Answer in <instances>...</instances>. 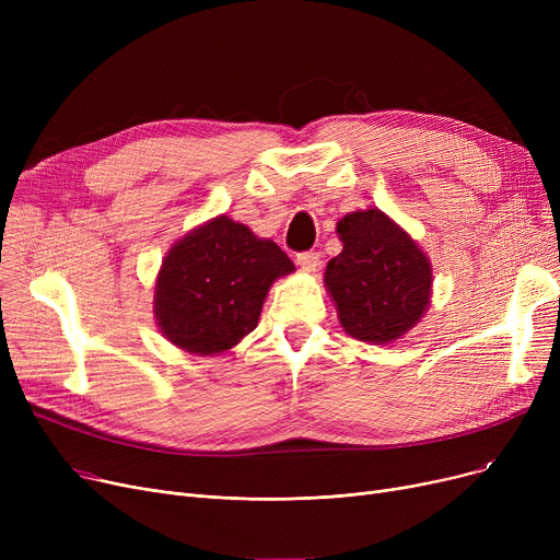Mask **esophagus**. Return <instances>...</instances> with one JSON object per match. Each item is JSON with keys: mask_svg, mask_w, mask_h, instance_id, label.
Listing matches in <instances>:
<instances>
[{"mask_svg": "<svg viewBox=\"0 0 560 560\" xmlns=\"http://www.w3.org/2000/svg\"><path fill=\"white\" fill-rule=\"evenodd\" d=\"M298 265H300V270L302 272H317V268H319V254L317 252H304V254H300L298 256Z\"/></svg>", "mask_w": 560, "mask_h": 560, "instance_id": "1", "label": "esophagus"}]
</instances>
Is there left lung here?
I'll return each mask as SVG.
<instances>
[{"label": "left lung", "instance_id": "1", "mask_svg": "<svg viewBox=\"0 0 560 560\" xmlns=\"http://www.w3.org/2000/svg\"><path fill=\"white\" fill-rule=\"evenodd\" d=\"M336 233L342 252L329 260L325 288L347 336L390 345L424 317L431 302L429 256L384 211H351Z\"/></svg>", "mask_w": 560, "mask_h": 560}]
</instances>
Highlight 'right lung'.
<instances>
[{"label":"right lung","mask_w":560,"mask_h":560,"mask_svg":"<svg viewBox=\"0 0 560 560\" xmlns=\"http://www.w3.org/2000/svg\"><path fill=\"white\" fill-rule=\"evenodd\" d=\"M292 272L277 243L218 215L165 254L154 285L156 325L190 354H224L256 329L270 285Z\"/></svg>","instance_id":"add662e5"}]
</instances>
